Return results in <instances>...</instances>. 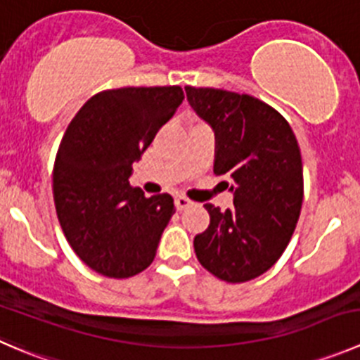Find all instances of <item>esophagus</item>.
<instances>
[{
	"label": "esophagus",
	"instance_id": "34e87169",
	"mask_svg": "<svg viewBox=\"0 0 360 360\" xmlns=\"http://www.w3.org/2000/svg\"><path fill=\"white\" fill-rule=\"evenodd\" d=\"M191 204H193V202H191L190 198H186V197H176V207H177V211H183V209L190 207Z\"/></svg>",
	"mask_w": 360,
	"mask_h": 360
}]
</instances>
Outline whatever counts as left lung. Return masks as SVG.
Masks as SVG:
<instances>
[{
  "label": "left lung",
  "mask_w": 360,
  "mask_h": 360,
  "mask_svg": "<svg viewBox=\"0 0 360 360\" xmlns=\"http://www.w3.org/2000/svg\"><path fill=\"white\" fill-rule=\"evenodd\" d=\"M195 112L216 135L214 174L233 191V207L205 204L211 223L195 236L202 267L244 283L273 267L301 214L304 181L297 139L288 121L250 95L186 86Z\"/></svg>",
  "instance_id": "1"
}]
</instances>
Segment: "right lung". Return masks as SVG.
Listing matches in <instances>:
<instances>
[{
    "label": "right lung",
    "instance_id": "obj_1",
    "mask_svg": "<svg viewBox=\"0 0 360 360\" xmlns=\"http://www.w3.org/2000/svg\"><path fill=\"white\" fill-rule=\"evenodd\" d=\"M184 100L183 87L96 93L66 128L52 169L56 214L77 257L107 278L149 267L176 212L169 193L130 184L134 163Z\"/></svg>",
    "mask_w": 360,
    "mask_h": 360
}]
</instances>
